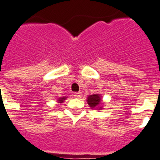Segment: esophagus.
Returning <instances> with one entry per match:
<instances>
[{
	"label": "esophagus",
	"mask_w": 160,
	"mask_h": 160,
	"mask_svg": "<svg viewBox=\"0 0 160 160\" xmlns=\"http://www.w3.org/2000/svg\"><path fill=\"white\" fill-rule=\"evenodd\" d=\"M81 94H82L81 92H76L74 94V96H75V98H77V99H80V98L81 97V95H82Z\"/></svg>",
	"instance_id": "esophagus-1"
}]
</instances>
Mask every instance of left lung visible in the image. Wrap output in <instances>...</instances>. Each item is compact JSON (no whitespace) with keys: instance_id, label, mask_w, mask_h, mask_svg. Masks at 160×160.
Segmentation results:
<instances>
[{"instance_id":"1","label":"left lung","mask_w":160,"mask_h":160,"mask_svg":"<svg viewBox=\"0 0 160 160\" xmlns=\"http://www.w3.org/2000/svg\"><path fill=\"white\" fill-rule=\"evenodd\" d=\"M87 103L89 106L91 108V109H95V108H98L100 106V104H101V96L98 94H95V95H89L87 98ZM102 108L100 107V109H101Z\"/></svg>"}]
</instances>
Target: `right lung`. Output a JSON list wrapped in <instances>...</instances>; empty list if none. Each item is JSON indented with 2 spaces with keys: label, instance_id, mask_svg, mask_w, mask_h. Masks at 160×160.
Masks as SVG:
<instances>
[{
  "label": "right lung",
  "instance_id": "right-lung-1",
  "mask_svg": "<svg viewBox=\"0 0 160 160\" xmlns=\"http://www.w3.org/2000/svg\"><path fill=\"white\" fill-rule=\"evenodd\" d=\"M66 99V97H61V98H59L58 99V101H59V103H62L64 102V100Z\"/></svg>",
  "mask_w": 160,
  "mask_h": 160
}]
</instances>
